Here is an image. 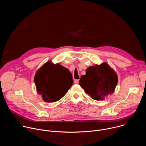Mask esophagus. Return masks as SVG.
<instances>
[{"label": "esophagus", "instance_id": "esophagus-1", "mask_svg": "<svg viewBox=\"0 0 146 146\" xmlns=\"http://www.w3.org/2000/svg\"><path fill=\"white\" fill-rule=\"evenodd\" d=\"M78 82H79V80H75L74 81V82L75 83V84H78Z\"/></svg>", "mask_w": 146, "mask_h": 146}]
</instances>
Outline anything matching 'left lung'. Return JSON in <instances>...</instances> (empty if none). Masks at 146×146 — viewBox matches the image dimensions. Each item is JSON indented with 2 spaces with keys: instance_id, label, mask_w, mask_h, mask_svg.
<instances>
[{
  "instance_id": "left-lung-1",
  "label": "left lung",
  "mask_w": 146,
  "mask_h": 146,
  "mask_svg": "<svg viewBox=\"0 0 146 146\" xmlns=\"http://www.w3.org/2000/svg\"><path fill=\"white\" fill-rule=\"evenodd\" d=\"M118 77L115 71L106 62L92 66L81 76L80 86L92 99L103 100L115 90Z\"/></svg>"
}]
</instances>
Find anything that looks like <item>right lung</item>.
<instances>
[{
    "instance_id": "obj_1",
    "label": "right lung",
    "mask_w": 146,
    "mask_h": 146,
    "mask_svg": "<svg viewBox=\"0 0 146 146\" xmlns=\"http://www.w3.org/2000/svg\"><path fill=\"white\" fill-rule=\"evenodd\" d=\"M36 90L46 102H55L64 97L73 80L69 70L59 64L47 62L35 76Z\"/></svg>"
}]
</instances>
